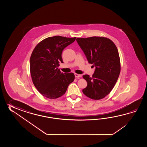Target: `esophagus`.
<instances>
[{
	"label": "esophagus",
	"mask_w": 147,
	"mask_h": 147,
	"mask_svg": "<svg viewBox=\"0 0 147 147\" xmlns=\"http://www.w3.org/2000/svg\"><path fill=\"white\" fill-rule=\"evenodd\" d=\"M75 77L76 78H80L81 77V75L78 74H75Z\"/></svg>",
	"instance_id": "esophagus-1"
}]
</instances>
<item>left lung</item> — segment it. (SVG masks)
<instances>
[{
	"label": "left lung",
	"instance_id": "left-lung-1",
	"mask_svg": "<svg viewBox=\"0 0 147 147\" xmlns=\"http://www.w3.org/2000/svg\"><path fill=\"white\" fill-rule=\"evenodd\" d=\"M76 40L84 52L88 62L96 67L92 77L84 75L87 86L82 90L87 97L100 100L113 90L119 77L121 65L115 44L108 38H77Z\"/></svg>",
	"mask_w": 147,
	"mask_h": 147
}]
</instances>
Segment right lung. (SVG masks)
<instances>
[{
    "label": "right lung",
    "instance_id": "obj_1",
    "mask_svg": "<svg viewBox=\"0 0 147 147\" xmlns=\"http://www.w3.org/2000/svg\"><path fill=\"white\" fill-rule=\"evenodd\" d=\"M76 37L60 36L48 37L37 45L30 59V71L35 87L43 96L50 99L63 96L70 84L75 79V75L64 74L58 67L63 63V50L75 41Z\"/></svg>",
    "mask_w": 147,
    "mask_h": 147
}]
</instances>
